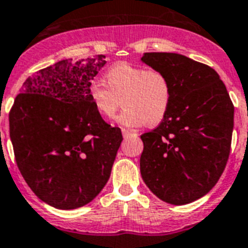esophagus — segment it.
<instances>
[{
    "instance_id": "obj_1",
    "label": "esophagus",
    "mask_w": 248,
    "mask_h": 248,
    "mask_svg": "<svg viewBox=\"0 0 248 248\" xmlns=\"http://www.w3.org/2000/svg\"><path fill=\"white\" fill-rule=\"evenodd\" d=\"M122 133H123V137H124V138H128L129 136H133V134H134L132 130H128V129H125V128L122 129Z\"/></svg>"
}]
</instances>
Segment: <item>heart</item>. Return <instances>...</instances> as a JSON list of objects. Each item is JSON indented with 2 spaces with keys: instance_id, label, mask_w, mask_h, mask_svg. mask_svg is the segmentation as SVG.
Segmentation results:
<instances>
[{
  "instance_id": "1",
  "label": "heart",
  "mask_w": 248,
  "mask_h": 248,
  "mask_svg": "<svg viewBox=\"0 0 248 248\" xmlns=\"http://www.w3.org/2000/svg\"><path fill=\"white\" fill-rule=\"evenodd\" d=\"M104 81L90 85L89 97L99 115L110 119L122 104L125 109L118 118L124 126L156 125L167 115L172 101V85L165 72L139 65H112Z\"/></svg>"
}]
</instances>
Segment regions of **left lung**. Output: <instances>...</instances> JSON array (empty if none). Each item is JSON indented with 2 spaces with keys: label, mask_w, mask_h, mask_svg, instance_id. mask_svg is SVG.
Wrapping results in <instances>:
<instances>
[{
  "label": "left lung",
  "mask_w": 248,
  "mask_h": 248,
  "mask_svg": "<svg viewBox=\"0 0 248 248\" xmlns=\"http://www.w3.org/2000/svg\"><path fill=\"white\" fill-rule=\"evenodd\" d=\"M142 62L165 72L173 93L165 119L140 136V175L161 200L189 204L209 193L226 169L234 106L209 65L177 53H146Z\"/></svg>",
  "instance_id": "obj_1"
}]
</instances>
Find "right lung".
I'll use <instances>...</instances> for the list:
<instances>
[{"label": "right lung", "mask_w": 248, "mask_h": 248, "mask_svg": "<svg viewBox=\"0 0 248 248\" xmlns=\"http://www.w3.org/2000/svg\"><path fill=\"white\" fill-rule=\"evenodd\" d=\"M105 55L63 59L28 77L10 110V138L22 177L39 199L76 209L106 185L123 140L97 114L89 89Z\"/></svg>", "instance_id": "1"}]
</instances>
